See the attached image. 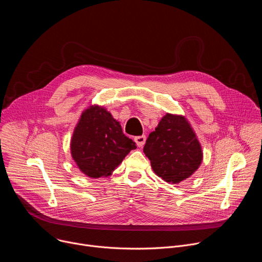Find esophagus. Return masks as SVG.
I'll list each match as a JSON object with an SVG mask.
<instances>
[{
  "label": "esophagus",
  "mask_w": 262,
  "mask_h": 262,
  "mask_svg": "<svg viewBox=\"0 0 262 262\" xmlns=\"http://www.w3.org/2000/svg\"><path fill=\"white\" fill-rule=\"evenodd\" d=\"M145 141H146V136H144V135L135 137V142L137 143V145H138L139 147H142V146L145 144Z\"/></svg>",
  "instance_id": "1"
}]
</instances>
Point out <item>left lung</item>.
<instances>
[{"mask_svg":"<svg viewBox=\"0 0 262 262\" xmlns=\"http://www.w3.org/2000/svg\"><path fill=\"white\" fill-rule=\"evenodd\" d=\"M157 175L167 182L179 183L190 177L202 162V150L195 133L182 116L167 114L144 146Z\"/></svg>","mask_w":262,"mask_h":262,"instance_id":"obj_1","label":"left lung"}]
</instances>
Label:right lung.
Returning a JSON list of instances; mask_svg holds the SVG:
<instances>
[{"label":"right lung","instance_id":"1","mask_svg":"<svg viewBox=\"0 0 262 262\" xmlns=\"http://www.w3.org/2000/svg\"><path fill=\"white\" fill-rule=\"evenodd\" d=\"M70 148L80 170L89 177L98 178L108 176L137 146L107 111L95 105L82 114Z\"/></svg>","mask_w":262,"mask_h":262}]
</instances>
